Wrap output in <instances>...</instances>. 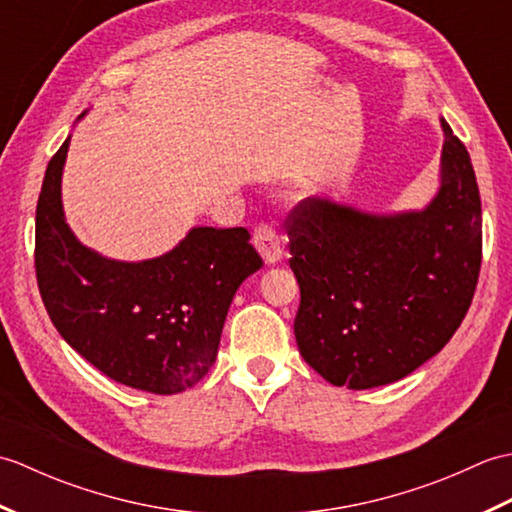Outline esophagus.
<instances>
[{
  "instance_id": "obj_1",
  "label": "esophagus",
  "mask_w": 512,
  "mask_h": 512,
  "mask_svg": "<svg viewBox=\"0 0 512 512\" xmlns=\"http://www.w3.org/2000/svg\"><path fill=\"white\" fill-rule=\"evenodd\" d=\"M253 244L268 266L281 262V257H284V250H281V239L273 226H268V224L259 226L253 235Z\"/></svg>"
}]
</instances>
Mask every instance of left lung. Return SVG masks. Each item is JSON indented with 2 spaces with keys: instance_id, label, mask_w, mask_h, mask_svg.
<instances>
[{
  "instance_id": "1",
  "label": "left lung",
  "mask_w": 512,
  "mask_h": 512,
  "mask_svg": "<svg viewBox=\"0 0 512 512\" xmlns=\"http://www.w3.org/2000/svg\"><path fill=\"white\" fill-rule=\"evenodd\" d=\"M440 187L418 211L369 213L308 198L290 213L301 288L299 352L328 383H396L449 343L482 264V202L471 156L440 118Z\"/></svg>"
}]
</instances>
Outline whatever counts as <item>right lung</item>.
Masks as SVG:
<instances>
[{
	"label": "right lung",
	"mask_w": 512,
	"mask_h": 512,
	"mask_svg": "<svg viewBox=\"0 0 512 512\" xmlns=\"http://www.w3.org/2000/svg\"><path fill=\"white\" fill-rule=\"evenodd\" d=\"M68 147L70 136L52 156L37 202L43 306L65 343L105 376L149 394H180L213 367L235 292L262 257L242 226H193L169 253L143 262L103 257L65 222Z\"/></svg>",
	"instance_id": "right-lung-1"
}]
</instances>
